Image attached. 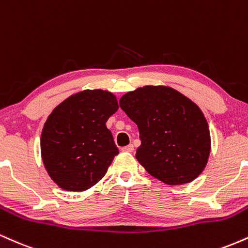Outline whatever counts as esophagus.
Segmentation results:
<instances>
[{"mask_svg": "<svg viewBox=\"0 0 248 248\" xmlns=\"http://www.w3.org/2000/svg\"><path fill=\"white\" fill-rule=\"evenodd\" d=\"M122 152H126V153H133L134 152V146L133 144H128V146L122 148Z\"/></svg>", "mask_w": 248, "mask_h": 248, "instance_id": "esophagus-1", "label": "esophagus"}]
</instances>
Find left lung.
Segmentation results:
<instances>
[{
	"label": "left lung",
	"mask_w": 248,
	"mask_h": 248,
	"mask_svg": "<svg viewBox=\"0 0 248 248\" xmlns=\"http://www.w3.org/2000/svg\"><path fill=\"white\" fill-rule=\"evenodd\" d=\"M120 107L138 124L141 146L136 160L169 186L192 182L205 168L211 139L205 116L195 102L166 86L128 92Z\"/></svg>",
	"instance_id": "8db88e82"
}]
</instances>
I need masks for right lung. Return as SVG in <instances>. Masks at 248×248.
<instances>
[{"mask_svg": "<svg viewBox=\"0 0 248 248\" xmlns=\"http://www.w3.org/2000/svg\"><path fill=\"white\" fill-rule=\"evenodd\" d=\"M116 96L102 90L71 95L43 127L41 153L52 181L66 191H85L98 183L119 154L106 127L118 110Z\"/></svg>", "mask_w": 248, "mask_h": 248, "instance_id": "obj_1", "label": "right lung"}]
</instances>
